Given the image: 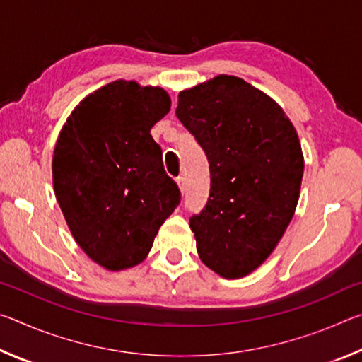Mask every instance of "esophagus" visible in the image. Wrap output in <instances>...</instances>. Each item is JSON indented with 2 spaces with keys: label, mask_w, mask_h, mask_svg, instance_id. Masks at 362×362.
Instances as JSON below:
<instances>
[{
  "label": "esophagus",
  "mask_w": 362,
  "mask_h": 362,
  "mask_svg": "<svg viewBox=\"0 0 362 362\" xmlns=\"http://www.w3.org/2000/svg\"><path fill=\"white\" fill-rule=\"evenodd\" d=\"M175 182H177V185H179V189H180V192H182V193L185 192V188H187V185H185V179H183V177H179V179H177Z\"/></svg>",
  "instance_id": "esophagus-1"
}]
</instances>
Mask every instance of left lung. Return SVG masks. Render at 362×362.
<instances>
[{"instance_id": "8db88e82", "label": "left lung", "mask_w": 362, "mask_h": 362, "mask_svg": "<svg viewBox=\"0 0 362 362\" xmlns=\"http://www.w3.org/2000/svg\"><path fill=\"white\" fill-rule=\"evenodd\" d=\"M175 115L211 169L209 199L189 218L199 259L222 278L247 276L296 212L305 168L296 127L272 97L231 75L180 90Z\"/></svg>"}]
</instances>
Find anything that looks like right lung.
<instances>
[{"label": "right lung", "instance_id": "right-lung-1", "mask_svg": "<svg viewBox=\"0 0 362 362\" xmlns=\"http://www.w3.org/2000/svg\"><path fill=\"white\" fill-rule=\"evenodd\" d=\"M170 110L159 86H102L73 108L52 156V183L71 236L110 272L142 263L180 192L151 127Z\"/></svg>", "mask_w": 362, "mask_h": 362}]
</instances>
